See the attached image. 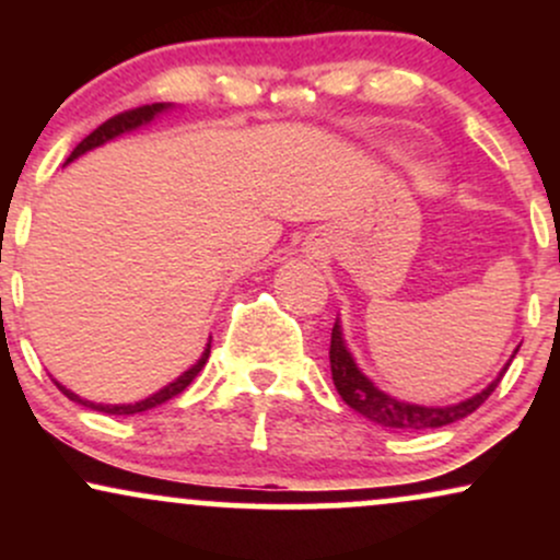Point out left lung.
<instances>
[{
    "instance_id": "obj_1",
    "label": "left lung",
    "mask_w": 560,
    "mask_h": 560,
    "mask_svg": "<svg viewBox=\"0 0 560 560\" xmlns=\"http://www.w3.org/2000/svg\"><path fill=\"white\" fill-rule=\"evenodd\" d=\"M516 352L518 350H513V358H516ZM329 361H331L334 387H337L339 395H342V400L350 405L352 410H358V413L365 416L369 421L382 423V427H389V429H405V432H416V429H440L453 421L466 419L468 413H474V410H477L479 405L492 395L494 387L500 384V378H503V374L508 371V365H511V361H508L505 369L500 371L498 378H494L490 387L477 392V395L468 397V400L445 405V408H429V405L402 402L397 400V397L387 395V392L374 387V382L358 369L355 358H352L350 350H347L339 320L331 329Z\"/></svg>"
}]
</instances>
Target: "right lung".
<instances>
[{
  "instance_id": "right-lung-1",
  "label": "right lung",
  "mask_w": 560,
  "mask_h": 560,
  "mask_svg": "<svg viewBox=\"0 0 560 560\" xmlns=\"http://www.w3.org/2000/svg\"><path fill=\"white\" fill-rule=\"evenodd\" d=\"M165 110H171V105H165V102H155V105H144V107H137V110H126V113L115 115V118L105 120V124H102L100 128H94V131L89 133V137L83 139L81 144L75 147L73 152H70V158L66 160V165L70 163V160H75V158L86 155V152H89V150H94V147H102V144H105V141H110V139H115V137H124V133H128V131H137L139 126H147V124H150V120H155L158 115H160V113H165ZM208 358H210V345L205 347L202 358H199V361H197L195 365H191L189 371H184V374L178 376L176 382H171L168 387L158 389L155 395L144 397V400H139V402H128V405H102V402H92V400H81V397L75 395V392L66 389V387H62L60 382H55V384H57V389H60L62 395L68 397V400L86 405V408L100 410V413H110V416H133V413H141V410L155 408V405H163L165 400H171V397L182 395V392H184L186 387H189L191 382H195V376L199 374V371H202V365L208 363Z\"/></svg>"
}]
</instances>
